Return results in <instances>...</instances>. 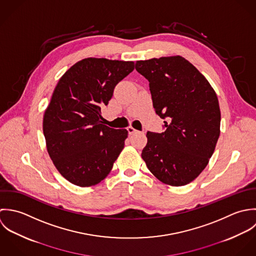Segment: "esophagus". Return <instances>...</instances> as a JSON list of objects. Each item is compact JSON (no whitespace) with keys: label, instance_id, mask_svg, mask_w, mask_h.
Here are the masks:
<instances>
[{"label":"esophagus","instance_id":"obj_1","mask_svg":"<svg viewBox=\"0 0 256 256\" xmlns=\"http://www.w3.org/2000/svg\"><path fill=\"white\" fill-rule=\"evenodd\" d=\"M128 134H134V132H136L138 130L136 128H134L132 126H128Z\"/></svg>","mask_w":256,"mask_h":256}]
</instances>
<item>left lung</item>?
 I'll use <instances>...</instances> for the list:
<instances>
[{
    "mask_svg": "<svg viewBox=\"0 0 256 256\" xmlns=\"http://www.w3.org/2000/svg\"><path fill=\"white\" fill-rule=\"evenodd\" d=\"M150 82L154 108L166 130L148 132L142 157L154 176L170 186L195 180L208 163L220 136L216 94L204 75L180 55L136 61Z\"/></svg>",
    "mask_w": 256,
    "mask_h": 256,
    "instance_id": "1",
    "label": "left lung"
}]
</instances>
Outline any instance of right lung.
<instances>
[{"label":"right lung","instance_id":"1","mask_svg":"<svg viewBox=\"0 0 256 256\" xmlns=\"http://www.w3.org/2000/svg\"><path fill=\"white\" fill-rule=\"evenodd\" d=\"M134 69V61L89 57L59 79L42 130L54 166L70 183L79 187L100 183L124 150L128 130L104 124L101 108Z\"/></svg>","mask_w":256,"mask_h":256}]
</instances>
